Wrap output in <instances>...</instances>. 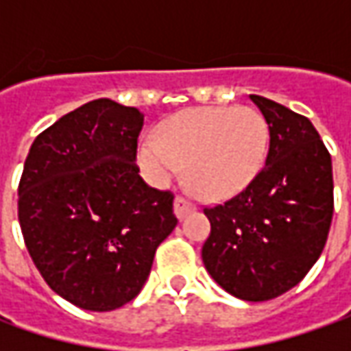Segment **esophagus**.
<instances>
[{
  "label": "esophagus",
  "mask_w": 351,
  "mask_h": 351,
  "mask_svg": "<svg viewBox=\"0 0 351 351\" xmlns=\"http://www.w3.org/2000/svg\"><path fill=\"white\" fill-rule=\"evenodd\" d=\"M173 210H176L178 219H183V217H187L191 210H195V205H193L191 201H187L185 197H176V201H173Z\"/></svg>",
  "instance_id": "obj_1"
}]
</instances>
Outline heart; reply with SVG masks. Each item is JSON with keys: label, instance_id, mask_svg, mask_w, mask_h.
I'll return each mask as SVG.
<instances>
[{"label": "heart", "instance_id": "b5f03b06", "mask_svg": "<svg viewBox=\"0 0 351 351\" xmlns=\"http://www.w3.org/2000/svg\"><path fill=\"white\" fill-rule=\"evenodd\" d=\"M269 144L267 123L252 107H197L168 117L156 138L136 148L146 180L166 185L187 164V176L207 199L244 189L262 169Z\"/></svg>", "mask_w": 351, "mask_h": 351}]
</instances>
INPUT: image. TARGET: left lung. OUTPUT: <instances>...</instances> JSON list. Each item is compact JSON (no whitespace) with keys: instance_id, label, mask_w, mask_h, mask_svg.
Instances as JSON below:
<instances>
[{"instance_id":"left-lung-1","label":"left lung","mask_w":351,"mask_h":351,"mask_svg":"<svg viewBox=\"0 0 351 351\" xmlns=\"http://www.w3.org/2000/svg\"><path fill=\"white\" fill-rule=\"evenodd\" d=\"M269 128L258 176L203 213L210 234L203 263L226 293L269 301L295 287L326 244L334 213L332 160L306 117L262 95H250Z\"/></svg>"}]
</instances>
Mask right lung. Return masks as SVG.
Wrapping results in <instances>:
<instances>
[{
  "label": "right lung",
  "instance_id": "right-lung-1",
  "mask_svg": "<svg viewBox=\"0 0 351 351\" xmlns=\"http://www.w3.org/2000/svg\"><path fill=\"white\" fill-rule=\"evenodd\" d=\"M136 107L95 99L43 130L19 182L25 246L48 287L84 311H115L150 276L178 219L138 176Z\"/></svg>",
  "mask_w": 351,
  "mask_h": 351
}]
</instances>
